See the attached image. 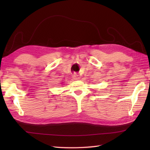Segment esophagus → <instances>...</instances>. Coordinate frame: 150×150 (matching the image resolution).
Masks as SVG:
<instances>
[{
	"label": "esophagus",
	"mask_w": 150,
	"mask_h": 150,
	"mask_svg": "<svg viewBox=\"0 0 150 150\" xmlns=\"http://www.w3.org/2000/svg\"><path fill=\"white\" fill-rule=\"evenodd\" d=\"M73 78L74 79H75V80H78V79H79V77H78V75H75V74L73 75Z\"/></svg>",
	"instance_id": "obj_1"
}]
</instances>
